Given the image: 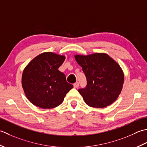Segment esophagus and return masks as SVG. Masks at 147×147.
I'll use <instances>...</instances> for the list:
<instances>
[{"label":"esophagus","mask_w":147,"mask_h":147,"mask_svg":"<svg viewBox=\"0 0 147 147\" xmlns=\"http://www.w3.org/2000/svg\"><path fill=\"white\" fill-rule=\"evenodd\" d=\"M79 83L78 82H76V83H74V87L75 88H79Z\"/></svg>","instance_id":"obj_1"}]
</instances>
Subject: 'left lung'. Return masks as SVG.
Returning <instances> with one entry per match:
<instances>
[{
	"label": "left lung",
	"instance_id": "left-lung-1",
	"mask_svg": "<svg viewBox=\"0 0 147 147\" xmlns=\"http://www.w3.org/2000/svg\"><path fill=\"white\" fill-rule=\"evenodd\" d=\"M74 57L86 77V88L79 89L86 103L91 107L105 108L115 102L124 80L123 70L117 63L104 53Z\"/></svg>",
	"mask_w": 147,
	"mask_h": 147
}]
</instances>
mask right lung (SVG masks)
<instances>
[{
    "mask_svg": "<svg viewBox=\"0 0 147 147\" xmlns=\"http://www.w3.org/2000/svg\"><path fill=\"white\" fill-rule=\"evenodd\" d=\"M65 59L64 55L44 52L24 68L22 88L26 97L35 106L44 109L57 107L73 88L66 80L65 75L58 70Z\"/></svg>",
    "mask_w": 147,
    "mask_h": 147,
    "instance_id": "1",
    "label": "right lung"
}]
</instances>
